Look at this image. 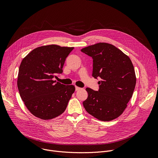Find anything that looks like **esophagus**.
Masks as SVG:
<instances>
[{
	"mask_svg": "<svg viewBox=\"0 0 158 158\" xmlns=\"http://www.w3.org/2000/svg\"><path fill=\"white\" fill-rule=\"evenodd\" d=\"M81 89V87L76 86V91H79V90H80Z\"/></svg>",
	"mask_w": 158,
	"mask_h": 158,
	"instance_id": "34e87169",
	"label": "esophagus"
}]
</instances>
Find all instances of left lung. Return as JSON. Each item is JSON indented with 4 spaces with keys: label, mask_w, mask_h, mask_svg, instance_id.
Masks as SVG:
<instances>
[{
    "label": "left lung",
    "mask_w": 158,
    "mask_h": 158,
    "mask_svg": "<svg viewBox=\"0 0 158 158\" xmlns=\"http://www.w3.org/2000/svg\"><path fill=\"white\" fill-rule=\"evenodd\" d=\"M81 51L93 59V76L101 80L96 91L87 87L88 97L83 106L89 114L102 121H110L123 114L132 98L136 83L130 58L114 46L99 42Z\"/></svg>",
    "instance_id": "1"
}]
</instances>
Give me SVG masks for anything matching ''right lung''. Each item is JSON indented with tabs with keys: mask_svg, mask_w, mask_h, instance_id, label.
<instances>
[{
	"mask_svg": "<svg viewBox=\"0 0 158 158\" xmlns=\"http://www.w3.org/2000/svg\"><path fill=\"white\" fill-rule=\"evenodd\" d=\"M73 49L48 45L34 49L22 59L17 87L22 100L34 116L49 120L65 111L75 87L56 82L54 78L62 73L65 59Z\"/></svg>",
	"mask_w": 158,
	"mask_h": 158,
	"instance_id": "add662e5",
	"label": "right lung"
}]
</instances>
